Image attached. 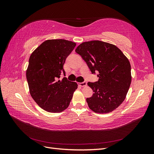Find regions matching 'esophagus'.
Here are the masks:
<instances>
[{"label": "esophagus", "mask_w": 154, "mask_h": 154, "mask_svg": "<svg viewBox=\"0 0 154 154\" xmlns=\"http://www.w3.org/2000/svg\"><path fill=\"white\" fill-rule=\"evenodd\" d=\"M87 83L86 82H81V83H79V85H80L82 87H84V86L87 85Z\"/></svg>", "instance_id": "obj_1"}]
</instances>
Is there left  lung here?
Masks as SVG:
<instances>
[{"instance_id":"obj_1","label":"left lung","mask_w":154,"mask_h":154,"mask_svg":"<svg viewBox=\"0 0 154 154\" xmlns=\"http://www.w3.org/2000/svg\"><path fill=\"white\" fill-rule=\"evenodd\" d=\"M87 64L92 74L97 73L98 81L88 82L94 92L87 102L96 113L115 110L125 99L131 83V66L118 48L100 40L85 42L75 50Z\"/></svg>"}]
</instances>
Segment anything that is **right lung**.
Wrapping results in <instances>:
<instances>
[{
	"mask_svg": "<svg viewBox=\"0 0 154 154\" xmlns=\"http://www.w3.org/2000/svg\"><path fill=\"white\" fill-rule=\"evenodd\" d=\"M76 44L63 39L48 40L30 56L26 78L31 96L36 103L49 112H61L69 105L77 83L66 76L63 65Z\"/></svg>",
	"mask_w": 154,
	"mask_h": 154,
	"instance_id": "obj_1",
	"label": "right lung"
}]
</instances>
